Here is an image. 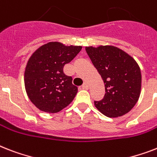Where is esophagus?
Returning <instances> with one entry per match:
<instances>
[{"instance_id": "esophagus-1", "label": "esophagus", "mask_w": 157, "mask_h": 157, "mask_svg": "<svg viewBox=\"0 0 157 157\" xmlns=\"http://www.w3.org/2000/svg\"><path fill=\"white\" fill-rule=\"evenodd\" d=\"M81 87H82L83 90H88V89H89V85H88L87 83L85 82V83H84V84H83Z\"/></svg>"}]
</instances>
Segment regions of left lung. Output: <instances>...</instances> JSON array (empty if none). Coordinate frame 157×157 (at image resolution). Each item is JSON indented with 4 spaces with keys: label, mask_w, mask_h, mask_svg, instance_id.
<instances>
[{
    "label": "left lung",
    "mask_w": 157,
    "mask_h": 157,
    "mask_svg": "<svg viewBox=\"0 0 157 157\" xmlns=\"http://www.w3.org/2000/svg\"><path fill=\"white\" fill-rule=\"evenodd\" d=\"M88 56L105 84V96L94 105L109 118L120 117L138 101L141 90V72L131 56L114 46L86 47Z\"/></svg>",
    "instance_id": "left-lung-1"
}]
</instances>
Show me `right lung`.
<instances>
[{"instance_id": "obj_1", "label": "right lung", "mask_w": 157, "mask_h": 157, "mask_svg": "<svg viewBox=\"0 0 157 157\" xmlns=\"http://www.w3.org/2000/svg\"><path fill=\"white\" fill-rule=\"evenodd\" d=\"M81 46L51 42L37 49L25 70V91L31 102L42 111L57 113L69 105L77 93L72 77L63 67L81 52Z\"/></svg>"}]
</instances>
